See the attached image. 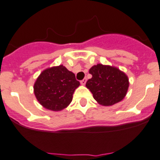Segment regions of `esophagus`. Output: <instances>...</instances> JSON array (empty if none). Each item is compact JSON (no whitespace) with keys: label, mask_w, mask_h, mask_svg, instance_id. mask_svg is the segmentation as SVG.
Returning a JSON list of instances; mask_svg holds the SVG:
<instances>
[{"label":"esophagus","mask_w":160,"mask_h":160,"mask_svg":"<svg viewBox=\"0 0 160 160\" xmlns=\"http://www.w3.org/2000/svg\"><path fill=\"white\" fill-rule=\"evenodd\" d=\"M86 82H87V79L84 78V79H83V80H82L81 81H80V83H81L82 85H85Z\"/></svg>","instance_id":"1"}]
</instances>
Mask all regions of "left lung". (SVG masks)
I'll return each mask as SVG.
<instances>
[{"label":"left lung","instance_id":"1","mask_svg":"<svg viewBox=\"0 0 160 160\" xmlns=\"http://www.w3.org/2000/svg\"><path fill=\"white\" fill-rule=\"evenodd\" d=\"M92 77L86 83L98 104L108 107L121 102L129 89L127 75L119 68L97 64L89 69Z\"/></svg>","mask_w":160,"mask_h":160}]
</instances>
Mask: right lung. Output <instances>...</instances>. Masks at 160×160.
<instances>
[{
  "mask_svg": "<svg viewBox=\"0 0 160 160\" xmlns=\"http://www.w3.org/2000/svg\"><path fill=\"white\" fill-rule=\"evenodd\" d=\"M80 86L75 74L63 65L43 70L34 84V93L44 108L60 111L72 100V95Z\"/></svg>",
  "mask_w": 160,
  "mask_h": 160,
  "instance_id": "right-lung-1",
  "label": "right lung"
}]
</instances>
